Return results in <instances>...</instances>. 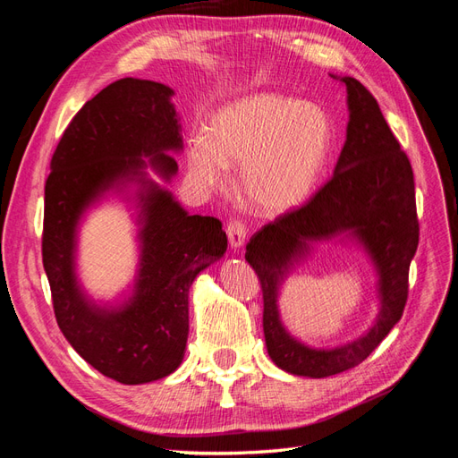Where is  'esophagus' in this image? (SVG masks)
Returning a JSON list of instances; mask_svg holds the SVG:
<instances>
[{
	"mask_svg": "<svg viewBox=\"0 0 458 458\" xmlns=\"http://www.w3.org/2000/svg\"><path fill=\"white\" fill-rule=\"evenodd\" d=\"M227 239H229L231 248H234V250H237V248H241L244 244V241H246V227H244L242 221H239V219L231 221V224L227 225Z\"/></svg>",
	"mask_w": 458,
	"mask_h": 458,
	"instance_id": "1",
	"label": "esophagus"
}]
</instances>
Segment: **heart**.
Masks as SVG:
<instances>
[{"label":"heart","mask_w":458,"mask_h":458,"mask_svg":"<svg viewBox=\"0 0 458 458\" xmlns=\"http://www.w3.org/2000/svg\"><path fill=\"white\" fill-rule=\"evenodd\" d=\"M335 140L330 114L313 101L283 93H252L217 108L206 137L189 140L187 168L199 187L227 182L241 168L242 197L263 216L290 212L310 197Z\"/></svg>","instance_id":"heart-1"}]
</instances>
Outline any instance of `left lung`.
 I'll use <instances>...</instances> for the list:
<instances>
[{
    "instance_id": "1",
    "label": "left lung",
    "mask_w": 458,
    "mask_h": 458,
    "mask_svg": "<svg viewBox=\"0 0 458 458\" xmlns=\"http://www.w3.org/2000/svg\"><path fill=\"white\" fill-rule=\"evenodd\" d=\"M348 91L350 122L335 175L298 210L263 225L246 244V261L263 293V335L271 361L296 377L325 378L363 363L403 315L409 266L419 246L414 177L370 91L335 76ZM359 245L377 273L379 315L363 337L336 349H311L289 335L278 311L282 283L317 242Z\"/></svg>"
}]
</instances>
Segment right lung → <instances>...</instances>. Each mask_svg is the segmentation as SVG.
<instances>
[{"mask_svg":"<svg viewBox=\"0 0 458 458\" xmlns=\"http://www.w3.org/2000/svg\"><path fill=\"white\" fill-rule=\"evenodd\" d=\"M174 89L122 78L97 93L68 123L46 182L44 269L53 310L81 359L120 384H147L183 361L189 336V288L227 250L221 221L189 216L164 183L183 150ZM106 194L134 204L140 263L132 294L116 307L93 302L75 273L81 217Z\"/></svg>","mask_w":458,"mask_h":458,"instance_id":"obj_1","label":"right lung"}]
</instances>
